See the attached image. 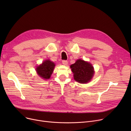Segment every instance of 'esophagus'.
Returning <instances> with one entry per match:
<instances>
[{
    "label": "esophagus",
    "instance_id": "esophagus-1",
    "mask_svg": "<svg viewBox=\"0 0 131 131\" xmlns=\"http://www.w3.org/2000/svg\"><path fill=\"white\" fill-rule=\"evenodd\" d=\"M62 63H63V64L64 65H67V64H68V61H67V60H63V61H62Z\"/></svg>",
    "mask_w": 131,
    "mask_h": 131
}]
</instances>
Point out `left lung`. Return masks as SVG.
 <instances>
[{"label":"left lung","mask_w":131,"mask_h":131,"mask_svg":"<svg viewBox=\"0 0 131 131\" xmlns=\"http://www.w3.org/2000/svg\"><path fill=\"white\" fill-rule=\"evenodd\" d=\"M74 80L80 83H86L90 81L94 74L92 65L83 60L79 59L71 65Z\"/></svg>","instance_id":"left-lung-1"}]
</instances>
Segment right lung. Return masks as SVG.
<instances>
[{
  "mask_svg": "<svg viewBox=\"0 0 131 131\" xmlns=\"http://www.w3.org/2000/svg\"><path fill=\"white\" fill-rule=\"evenodd\" d=\"M54 66L55 65L52 61L47 60L37 67L36 71L40 77L45 79H49L53 72Z\"/></svg>",
  "mask_w": 131,
  "mask_h": 131,
  "instance_id": "right-lung-1",
  "label": "right lung"
}]
</instances>
